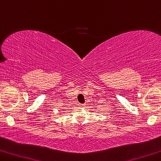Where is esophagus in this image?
<instances>
[{"instance_id": "34e87169", "label": "esophagus", "mask_w": 161, "mask_h": 161, "mask_svg": "<svg viewBox=\"0 0 161 161\" xmlns=\"http://www.w3.org/2000/svg\"><path fill=\"white\" fill-rule=\"evenodd\" d=\"M78 105L80 106H85V103H79Z\"/></svg>"}]
</instances>
